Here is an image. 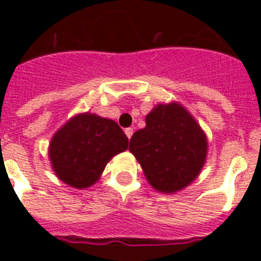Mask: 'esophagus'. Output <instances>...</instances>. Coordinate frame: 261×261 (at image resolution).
Listing matches in <instances>:
<instances>
[{"instance_id":"esophagus-1","label":"esophagus","mask_w":261,"mask_h":261,"mask_svg":"<svg viewBox=\"0 0 261 261\" xmlns=\"http://www.w3.org/2000/svg\"><path fill=\"white\" fill-rule=\"evenodd\" d=\"M124 133H126L127 138L130 139L131 137H133V133H134V130H133V128H131V127H128V128H126V130H124Z\"/></svg>"}]
</instances>
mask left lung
Instances as JSON below:
<instances>
[{
	"label": "left lung",
	"mask_w": 261,
	"mask_h": 261,
	"mask_svg": "<svg viewBox=\"0 0 261 261\" xmlns=\"http://www.w3.org/2000/svg\"><path fill=\"white\" fill-rule=\"evenodd\" d=\"M128 150L142 167L147 181L160 192H176L190 184L203 168L206 137L195 119L177 102L159 104L135 131Z\"/></svg>",
	"instance_id": "obj_1"
}]
</instances>
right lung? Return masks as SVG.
I'll return each instance as SVG.
<instances>
[{"label": "right lung", "mask_w": 261, "mask_h": 261, "mask_svg": "<svg viewBox=\"0 0 261 261\" xmlns=\"http://www.w3.org/2000/svg\"><path fill=\"white\" fill-rule=\"evenodd\" d=\"M127 147L128 138L114 120L83 114L69 120L51 139L50 160L62 181L87 188L97 181L107 163Z\"/></svg>", "instance_id": "right-lung-1"}]
</instances>
